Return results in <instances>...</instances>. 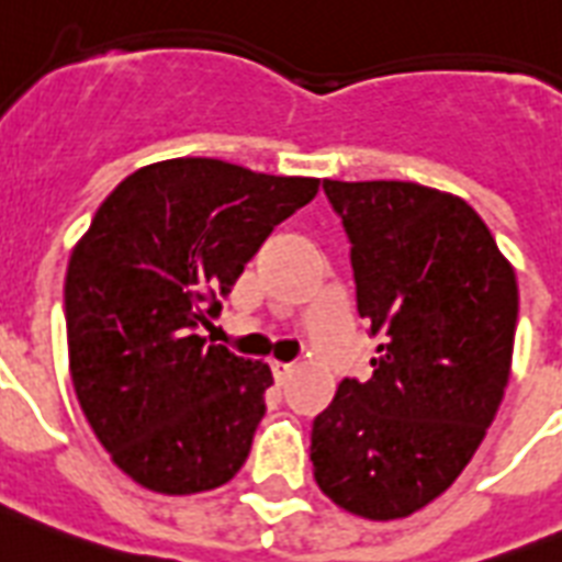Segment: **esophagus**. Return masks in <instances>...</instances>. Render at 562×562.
<instances>
[{
	"label": "esophagus",
	"mask_w": 562,
	"mask_h": 562,
	"mask_svg": "<svg viewBox=\"0 0 562 562\" xmlns=\"http://www.w3.org/2000/svg\"><path fill=\"white\" fill-rule=\"evenodd\" d=\"M270 368H272V375H276L278 384H284L286 375L292 373V364H286V361H272Z\"/></svg>",
	"instance_id": "esophagus-1"
}]
</instances>
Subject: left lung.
I'll use <instances>...</instances> for the list:
<instances>
[{
  "label": "left lung",
  "instance_id": "left-lung-1",
  "mask_svg": "<svg viewBox=\"0 0 562 562\" xmlns=\"http://www.w3.org/2000/svg\"><path fill=\"white\" fill-rule=\"evenodd\" d=\"M345 224L356 310L379 338L313 422L318 488L364 520H398L462 474L512 373L517 278L462 198L405 180H324Z\"/></svg>",
  "mask_w": 562,
  "mask_h": 562
}]
</instances>
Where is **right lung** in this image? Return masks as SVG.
Returning <instances> with one entry per match:
<instances>
[{"instance_id": "obj_1", "label": "right lung", "mask_w": 562, "mask_h": 562, "mask_svg": "<svg viewBox=\"0 0 562 562\" xmlns=\"http://www.w3.org/2000/svg\"><path fill=\"white\" fill-rule=\"evenodd\" d=\"M315 178L212 157L137 169L97 209L65 276L71 382L114 465L157 494H198L247 462L272 373L201 327Z\"/></svg>"}]
</instances>
